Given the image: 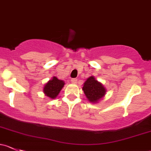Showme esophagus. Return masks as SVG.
Instances as JSON below:
<instances>
[{"instance_id":"esophagus-1","label":"esophagus","mask_w":151,"mask_h":151,"mask_svg":"<svg viewBox=\"0 0 151 151\" xmlns=\"http://www.w3.org/2000/svg\"><path fill=\"white\" fill-rule=\"evenodd\" d=\"M77 81H78V80H77V79H76V78H72L71 80V82H72L73 84H76V83H77Z\"/></svg>"}]
</instances>
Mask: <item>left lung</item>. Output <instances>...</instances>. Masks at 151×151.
<instances>
[{
  "mask_svg": "<svg viewBox=\"0 0 151 151\" xmlns=\"http://www.w3.org/2000/svg\"><path fill=\"white\" fill-rule=\"evenodd\" d=\"M87 98L92 103H96L105 96L106 89L102 84L98 82L93 76L85 81L82 88Z\"/></svg>",
  "mask_w": 151,
  "mask_h": 151,
  "instance_id": "left-lung-1",
  "label": "left lung"
}]
</instances>
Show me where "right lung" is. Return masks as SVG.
Returning a JSON list of instances; mask_svg holds the SVG:
<instances>
[{
	"label": "right lung",
	"instance_id": "right-lung-1",
	"mask_svg": "<svg viewBox=\"0 0 151 151\" xmlns=\"http://www.w3.org/2000/svg\"><path fill=\"white\" fill-rule=\"evenodd\" d=\"M63 85H64L63 81L59 80L57 79V77H53V79L49 81L44 87V93L49 98H55L63 88Z\"/></svg>",
	"mask_w": 151,
	"mask_h": 151
}]
</instances>
